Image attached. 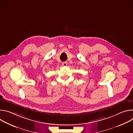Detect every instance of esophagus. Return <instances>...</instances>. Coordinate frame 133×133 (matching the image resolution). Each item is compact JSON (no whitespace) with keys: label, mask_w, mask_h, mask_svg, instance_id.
Here are the masks:
<instances>
[{"label":"esophagus","mask_w":133,"mask_h":133,"mask_svg":"<svg viewBox=\"0 0 133 133\" xmlns=\"http://www.w3.org/2000/svg\"><path fill=\"white\" fill-rule=\"evenodd\" d=\"M62 65L64 66H66L67 65V62H63L62 63Z\"/></svg>","instance_id":"1"}]
</instances>
